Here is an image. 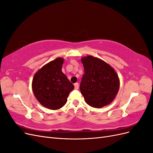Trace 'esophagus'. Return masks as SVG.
<instances>
[{
  "mask_svg": "<svg viewBox=\"0 0 153 153\" xmlns=\"http://www.w3.org/2000/svg\"><path fill=\"white\" fill-rule=\"evenodd\" d=\"M74 85H75V89H78V87H79V84H78V83H75V84H74Z\"/></svg>",
  "mask_w": 153,
  "mask_h": 153,
  "instance_id": "34e87169",
  "label": "esophagus"
}]
</instances>
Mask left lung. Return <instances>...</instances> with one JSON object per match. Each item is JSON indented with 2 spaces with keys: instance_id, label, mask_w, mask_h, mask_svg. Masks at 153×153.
I'll use <instances>...</instances> for the list:
<instances>
[{
  "instance_id": "obj_1",
  "label": "left lung",
  "mask_w": 153,
  "mask_h": 153,
  "mask_svg": "<svg viewBox=\"0 0 153 153\" xmlns=\"http://www.w3.org/2000/svg\"><path fill=\"white\" fill-rule=\"evenodd\" d=\"M84 74L80 90L85 102L94 108H101L114 100L119 89V80L114 69L98 58L89 55L82 59Z\"/></svg>"
}]
</instances>
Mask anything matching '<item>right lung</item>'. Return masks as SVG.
I'll return each instance as SVG.
<instances>
[{
  "label": "right lung",
  "mask_w": 153,
  "mask_h": 153,
  "mask_svg": "<svg viewBox=\"0 0 153 153\" xmlns=\"http://www.w3.org/2000/svg\"><path fill=\"white\" fill-rule=\"evenodd\" d=\"M62 58H57L41 68L32 80V91L36 99L51 110L62 108L67 102L74 85L62 72Z\"/></svg>",
  "instance_id": "1"
}]
</instances>
